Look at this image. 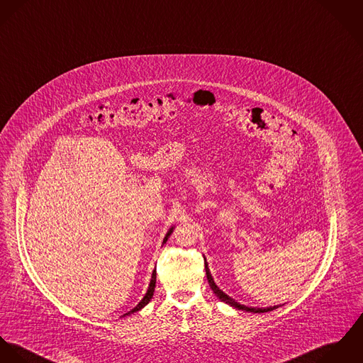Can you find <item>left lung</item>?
Instances as JSON below:
<instances>
[{
  "label": "left lung",
  "mask_w": 363,
  "mask_h": 363,
  "mask_svg": "<svg viewBox=\"0 0 363 363\" xmlns=\"http://www.w3.org/2000/svg\"><path fill=\"white\" fill-rule=\"evenodd\" d=\"M204 269H206V276H207V281H208L210 288L213 289V292L217 295V298H218L221 302H224V303H227V305H230V306H233V308H237V309H240V311L253 312V313H266V312H272V311H274V309L279 308V305H277V306H269V308H253V306L242 305V303L237 302L234 298L228 296L225 292H223V291L218 288V285L214 282L213 277H211V273H210V269H208V264H207L206 259H204Z\"/></svg>",
  "instance_id": "obj_1"
}]
</instances>
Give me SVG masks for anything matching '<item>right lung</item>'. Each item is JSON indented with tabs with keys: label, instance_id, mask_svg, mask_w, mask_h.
Instances as JSON below:
<instances>
[{
	"label": "right lung",
	"instance_id": "add662e5",
	"mask_svg": "<svg viewBox=\"0 0 363 363\" xmlns=\"http://www.w3.org/2000/svg\"><path fill=\"white\" fill-rule=\"evenodd\" d=\"M174 231V227H171L168 231H167V234H165V237H164V240H162V243H165L167 240L169 238V235H171V233ZM155 288H156V270H153V274H152V279H150V284H149V288H147V292L145 294V296H143V299L132 309V311H129L128 313H125L123 316H128V315H130V313H135V312H138V311H140V309H143L149 302H150V299L153 298V292H155Z\"/></svg>",
	"mask_w": 363,
	"mask_h": 363
}]
</instances>
